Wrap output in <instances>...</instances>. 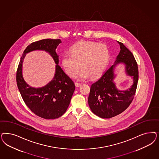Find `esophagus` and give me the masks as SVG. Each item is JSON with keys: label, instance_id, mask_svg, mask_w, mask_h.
I'll use <instances>...</instances> for the list:
<instances>
[{"label": "esophagus", "instance_id": "esophagus-1", "mask_svg": "<svg viewBox=\"0 0 159 159\" xmlns=\"http://www.w3.org/2000/svg\"><path fill=\"white\" fill-rule=\"evenodd\" d=\"M75 85L76 87H80V86H81V84L78 83V82H75Z\"/></svg>", "mask_w": 159, "mask_h": 159}]
</instances>
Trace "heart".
Masks as SVG:
<instances>
[{"label":"heart","instance_id":"heart-1","mask_svg":"<svg viewBox=\"0 0 159 159\" xmlns=\"http://www.w3.org/2000/svg\"><path fill=\"white\" fill-rule=\"evenodd\" d=\"M110 59V52L104 44L92 41H82L72 47L71 52L64 54L61 58V66L67 74L75 77L81 68L80 80L89 77L95 78L105 71Z\"/></svg>","mask_w":159,"mask_h":159}]
</instances>
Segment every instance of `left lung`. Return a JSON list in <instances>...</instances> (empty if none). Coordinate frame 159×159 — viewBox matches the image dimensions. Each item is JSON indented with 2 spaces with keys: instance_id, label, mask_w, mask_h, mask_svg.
Listing matches in <instances>:
<instances>
[{
  "instance_id": "obj_1",
  "label": "left lung",
  "mask_w": 159,
  "mask_h": 159,
  "mask_svg": "<svg viewBox=\"0 0 159 159\" xmlns=\"http://www.w3.org/2000/svg\"><path fill=\"white\" fill-rule=\"evenodd\" d=\"M120 50L114 64L105 72L102 77L91 86L88 97V105L92 112L101 118H111L123 112L133 100L138 82L137 62L132 53L117 41ZM122 63L124 71L133 80V84L127 90H119L114 81L117 74L115 67Z\"/></svg>"
}]
</instances>
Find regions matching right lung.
<instances>
[{
    "label": "right lung",
    "instance_id": "right-lung-1",
    "mask_svg": "<svg viewBox=\"0 0 159 159\" xmlns=\"http://www.w3.org/2000/svg\"><path fill=\"white\" fill-rule=\"evenodd\" d=\"M60 43V39H44L32 43L23 52L17 71V85L23 101L33 112L46 119L59 118L66 112L75 88L73 81L58 65L56 48ZM36 50L48 52L57 64L53 78L42 88L30 86L25 81L22 72L26 54Z\"/></svg>",
    "mask_w": 159,
    "mask_h": 159
}]
</instances>
